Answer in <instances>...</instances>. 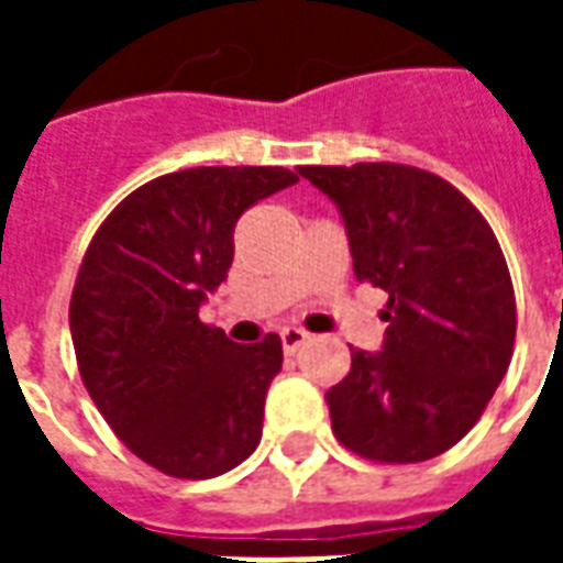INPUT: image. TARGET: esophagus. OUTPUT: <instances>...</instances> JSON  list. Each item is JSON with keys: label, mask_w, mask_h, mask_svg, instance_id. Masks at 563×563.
<instances>
[{"label": "esophagus", "mask_w": 563, "mask_h": 563, "mask_svg": "<svg viewBox=\"0 0 563 563\" xmlns=\"http://www.w3.org/2000/svg\"><path fill=\"white\" fill-rule=\"evenodd\" d=\"M305 341H307L305 329H295V325H289V329L280 331V343L286 353H298V350L305 346Z\"/></svg>", "instance_id": "obj_1"}]
</instances>
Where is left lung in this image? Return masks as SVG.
Masks as SVG:
<instances>
[{"mask_svg":"<svg viewBox=\"0 0 563 563\" xmlns=\"http://www.w3.org/2000/svg\"><path fill=\"white\" fill-rule=\"evenodd\" d=\"M338 205L358 283L389 292L383 353L353 350L325 391L331 431L379 464L446 452L479 422L516 346V292L492 225L443 177L398 165H301Z\"/></svg>","mask_w":563,"mask_h":563,"instance_id":"1","label":"left lung"}]
</instances>
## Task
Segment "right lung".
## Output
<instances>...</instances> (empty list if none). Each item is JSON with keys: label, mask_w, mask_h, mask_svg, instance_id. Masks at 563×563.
I'll return each mask as SVG.
<instances>
[{"label": "right lung", "mask_w": 563, "mask_h": 563, "mask_svg": "<svg viewBox=\"0 0 563 563\" xmlns=\"http://www.w3.org/2000/svg\"><path fill=\"white\" fill-rule=\"evenodd\" d=\"M280 165L162 174L92 234L68 301L84 386L129 452L177 479L232 471L258 446L283 343L238 346L198 307L232 268L234 222L292 186Z\"/></svg>", "instance_id": "obj_1"}]
</instances>
